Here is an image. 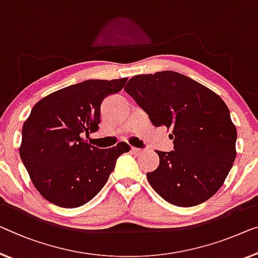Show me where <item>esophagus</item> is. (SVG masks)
Returning <instances> with one entry per match:
<instances>
[{
	"label": "esophagus",
	"instance_id": "1",
	"mask_svg": "<svg viewBox=\"0 0 258 258\" xmlns=\"http://www.w3.org/2000/svg\"><path fill=\"white\" fill-rule=\"evenodd\" d=\"M131 151H132L133 154H136V155H138V154H140L142 152L141 148H136V147H132L131 148Z\"/></svg>",
	"mask_w": 258,
	"mask_h": 258
}]
</instances>
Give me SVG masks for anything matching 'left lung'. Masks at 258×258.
Masks as SVG:
<instances>
[{"label": "left lung", "instance_id": "left-lung-1", "mask_svg": "<svg viewBox=\"0 0 258 258\" xmlns=\"http://www.w3.org/2000/svg\"><path fill=\"white\" fill-rule=\"evenodd\" d=\"M124 89L154 126L172 130L174 151H156L159 167L147 172L156 194L180 207L210 199L236 156V127L220 96L172 71L136 75Z\"/></svg>", "mask_w": 258, "mask_h": 258}]
</instances>
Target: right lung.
<instances>
[{"label":"right lung","mask_w":258,"mask_h":258,"mask_svg":"<svg viewBox=\"0 0 258 258\" xmlns=\"http://www.w3.org/2000/svg\"><path fill=\"white\" fill-rule=\"evenodd\" d=\"M127 79L87 80L52 92L32 107L23 125L19 155L33 185L46 201L74 209L105 185L126 142L107 149L89 145L101 122V104Z\"/></svg>","instance_id":"add662e5"}]
</instances>
